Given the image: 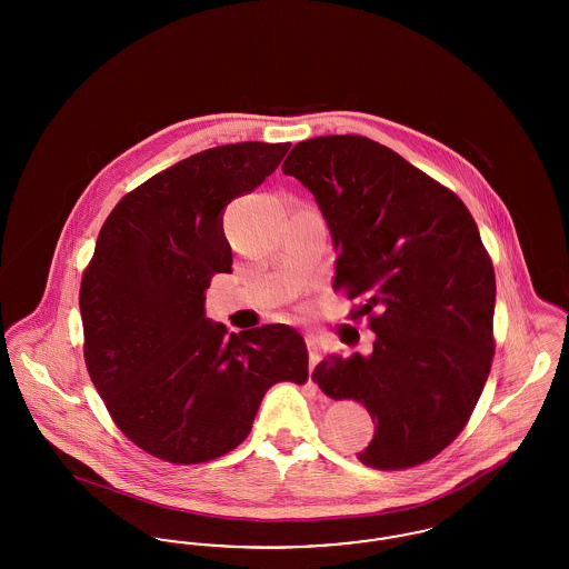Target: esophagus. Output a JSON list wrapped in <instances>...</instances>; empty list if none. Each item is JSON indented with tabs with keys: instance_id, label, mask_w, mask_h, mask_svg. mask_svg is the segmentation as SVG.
<instances>
[{
	"instance_id": "esophagus-1",
	"label": "esophagus",
	"mask_w": 569,
	"mask_h": 569,
	"mask_svg": "<svg viewBox=\"0 0 569 569\" xmlns=\"http://www.w3.org/2000/svg\"><path fill=\"white\" fill-rule=\"evenodd\" d=\"M307 350H309V369H313V367L322 360L320 343H318L313 337H309V339H307Z\"/></svg>"
}]
</instances>
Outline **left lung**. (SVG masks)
<instances>
[{"label":"left lung","mask_w":569,"mask_h":569,"mask_svg":"<svg viewBox=\"0 0 569 569\" xmlns=\"http://www.w3.org/2000/svg\"><path fill=\"white\" fill-rule=\"evenodd\" d=\"M313 193L337 251L332 288L358 300L373 352L322 360L330 399L369 409L376 435L358 460L406 469L433 459L467 425L495 353V271L457 193L365 136H318L281 166Z\"/></svg>","instance_id":"8db88e82"}]
</instances>
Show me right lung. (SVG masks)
<instances>
[{"instance_id":"add662e5","label":"right lung","mask_w":569,"mask_h":569,"mask_svg":"<svg viewBox=\"0 0 569 569\" xmlns=\"http://www.w3.org/2000/svg\"><path fill=\"white\" fill-rule=\"evenodd\" d=\"M290 142L200 151L130 191L82 274L84 362L114 425L144 452L196 465L234 450L277 381L309 378L295 328L226 330L204 316L216 272H232L226 207L256 190Z\"/></svg>"}]
</instances>
